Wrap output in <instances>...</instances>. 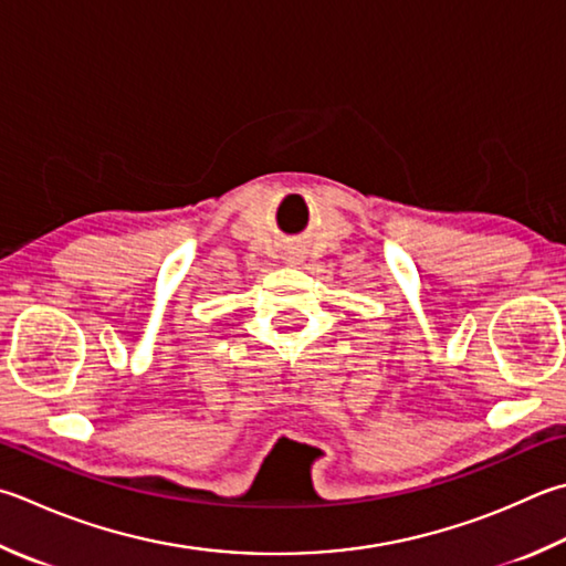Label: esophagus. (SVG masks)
<instances>
[{"mask_svg":"<svg viewBox=\"0 0 566 566\" xmlns=\"http://www.w3.org/2000/svg\"><path fill=\"white\" fill-rule=\"evenodd\" d=\"M287 261H297V259H293V255H287Z\"/></svg>","mask_w":566,"mask_h":566,"instance_id":"obj_1","label":"esophagus"}]
</instances>
